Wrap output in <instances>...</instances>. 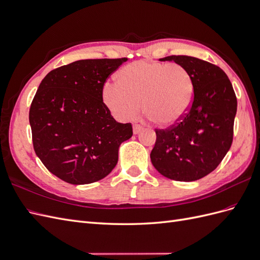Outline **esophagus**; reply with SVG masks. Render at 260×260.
I'll list each match as a JSON object with an SVG mask.
<instances>
[{
  "instance_id": "obj_1",
  "label": "esophagus",
  "mask_w": 260,
  "mask_h": 260,
  "mask_svg": "<svg viewBox=\"0 0 260 260\" xmlns=\"http://www.w3.org/2000/svg\"><path fill=\"white\" fill-rule=\"evenodd\" d=\"M142 130H143L142 125H140V124L133 125V133H135V135H138V133H140Z\"/></svg>"
}]
</instances>
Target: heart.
Returning a JSON list of instances; mask_svg holds the SVG:
<instances>
[{"mask_svg": "<svg viewBox=\"0 0 260 260\" xmlns=\"http://www.w3.org/2000/svg\"><path fill=\"white\" fill-rule=\"evenodd\" d=\"M195 86L188 70L179 64L137 60L118 73L117 83L106 82L102 99L120 120H131L143 113L159 127H172L187 115Z\"/></svg>", "mask_w": 260, "mask_h": 260, "instance_id": "b5f03b06", "label": "heart"}]
</instances>
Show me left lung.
Listing matches in <instances>:
<instances>
[{"mask_svg": "<svg viewBox=\"0 0 260 260\" xmlns=\"http://www.w3.org/2000/svg\"><path fill=\"white\" fill-rule=\"evenodd\" d=\"M175 61L191 74L195 92L187 115L168 129H156L151 152L153 166L176 181L199 180L214 171L229 151L238 102L223 70L185 55L160 58Z\"/></svg>", "mask_w": 260, "mask_h": 260, "instance_id": "1", "label": "left lung"}]
</instances>
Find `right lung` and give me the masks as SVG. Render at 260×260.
<instances>
[{"instance_id": "right-lung-1", "label": "right lung", "mask_w": 260, "mask_h": 260, "mask_svg": "<svg viewBox=\"0 0 260 260\" xmlns=\"http://www.w3.org/2000/svg\"><path fill=\"white\" fill-rule=\"evenodd\" d=\"M125 60H77L52 70L39 85L29 111L35 152L67 183L105 178L120 144L132 137L131 123L117 122L102 99L106 79Z\"/></svg>"}]
</instances>
